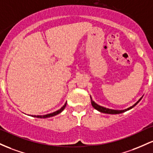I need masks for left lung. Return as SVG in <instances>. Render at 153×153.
Listing matches in <instances>:
<instances>
[{
    "mask_svg": "<svg viewBox=\"0 0 153 153\" xmlns=\"http://www.w3.org/2000/svg\"><path fill=\"white\" fill-rule=\"evenodd\" d=\"M90 98H91V103H92V107H93L95 109L97 110V111H100V112L104 113V114H121V113H123V112H126V111H128V110L131 109L132 108L134 107V106L136 105L138 103L140 100H141L142 97L140 100H139L137 101V102L134 105H133L131 106V107L128 108L124 109V110H113V109L106 108H104V107H102V106H100V105H97V103H95V102L92 100V97H90Z\"/></svg>",
    "mask_w": 153,
    "mask_h": 153,
    "instance_id": "8db88e82",
    "label": "left lung"
}]
</instances>
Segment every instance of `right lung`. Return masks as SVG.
I'll return each instance as SVG.
<instances>
[{"mask_svg": "<svg viewBox=\"0 0 153 153\" xmlns=\"http://www.w3.org/2000/svg\"><path fill=\"white\" fill-rule=\"evenodd\" d=\"M66 102L64 104V105L63 106L62 108H61V109L58 110V111H55L53 113H51V114H46V115H44V116H33V117H36V118H49V117H52V116H56V115H58L60 113H61L62 111L64 110L65 108H66Z\"/></svg>", "mask_w": 153, "mask_h": 153, "instance_id": "right-lung-1", "label": "right lung"}]
</instances>
